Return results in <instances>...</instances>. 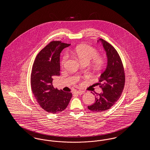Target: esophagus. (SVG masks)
I'll return each instance as SVG.
<instances>
[{"label":"esophagus","instance_id":"esophagus-1","mask_svg":"<svg viewBox=\"0 0 150 150\" xmlns=\"http://www.w3.org/2000/svg\"><path fill=\"white\" fill-rule=\"evenodd\" d=\"M84 93V91H75L74 93L76 94H79V95H81L83 93Z\"/></svg>","mask_w":150,"mask_h":150}]
</instances>
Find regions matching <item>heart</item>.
Here are the masks:
<instances>
[{
	"label": "heart",
	"instance_id": "b5f03b06",
	"mask_svg": "<svg viewBox=\"0 0 150 150\" xmlns=\"http://www.w3.org/2000/svg\"><path fill=\"white\" fill-rule=\"evenodd\" d=\"M72 53L78 58L83 63H89L90 61L92 62L93 66L97 69H100L102 68L104 64L103 58L98 55V50L96 48L88 45H80L77 46L74 50ZM67 58V55L64 54L62 57L61 61V64L64 65Z\"/></svg>",
	"mask_w": 150,
	"mask_h": 150
}]
</instances>
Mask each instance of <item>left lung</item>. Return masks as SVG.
<instances>
[{
    "mask_svg": "<svg viewBox=\"0 0 150 150\" xmlns=\"http://www.w3.org/2000/svg\"><path fill=\"white\" fill-rule=\"evenodd\" d=\"M100 40L106 52L107 67L100 75L99 83H97L102 92L96 94L95 102L88 108L91 111L100 112L110 109L120 98L125 77L123 64L117 52L105 40L100 39Z\"/></svg>",
    "mask_w": 150,
    "mask_h": 150,
    "instance_id": "obj_1",
    "label": "left lung"
}]
</instances>
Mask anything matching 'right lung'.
Here are the masks:
<instances>
[{"label":"right lung","mask_w":150,"mask_h":150,"mask_svg":"<svg viewBox=\"0 0 150 150\" xmlns=\"http://www.w3.org/2000/svg\"><path fill=\"white\" fill-rule=\"evenodd\" d=\"M70 44L52 41L38 54L31 74V87L39 105L47 112L57 114L68 106L72 93L55 89L52 81L59 75L60 53Z\"/></svg>","instance_id":"1"}]
</instances>
